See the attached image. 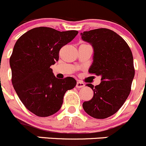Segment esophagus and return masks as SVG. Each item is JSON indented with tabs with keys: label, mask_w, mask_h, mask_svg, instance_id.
Returning <instances> with one entry per match:
<instances>
[{
	"label": "esophagus",
	"mask_w": 146,
	"mask_h": 146,
	"mask_svg": "<svg viewBox=\"0 0 146 146\" xmlns=\"http://www.w3.org/2000/svg\"><path fill=\"white\" fill-rule=\"evenodd\" d=\"M85 86L84 83H83L82 82H80V81H79V82H76V87L78 88V89H80V88H82L84 87V86Z\"/></svg>",
	"instance_id": "esophagus-1"
}]
</instances>
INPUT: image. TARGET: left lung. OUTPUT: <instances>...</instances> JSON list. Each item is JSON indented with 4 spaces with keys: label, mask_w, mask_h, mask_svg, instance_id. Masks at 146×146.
Wrapping results in <instances>:
<instances>
[{
    "label": "left lung",
    "mask_w": 146,
    "mask_h": 146,
    "mask_svg": "<svg viewBox=\"0 0 146 146\" xmlns=\"http://www.w3.org/2000/svg\"><path fill=\"white\" fill-rule=\"evenodd\" d=\"M81 35L94 50L89 72L102 76L99 85L86 84L94 96L84 102L83 109L92 117L106 119L120 109L130 94L135 75L132 52L126 42L109 29H95Z\"/></svg>",
    "instance_id": "8db88e82"
}]
</instances>
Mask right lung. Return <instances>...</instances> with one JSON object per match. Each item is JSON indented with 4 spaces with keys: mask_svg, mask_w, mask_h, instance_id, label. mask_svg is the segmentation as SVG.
Segmentation results:
<instances>
[{
    "mask_svg": "<svg viewBox=\"0 0 146 146\" xmlns=\"http://www.w3.org/2000/svg\"><path fill=\"white\" fill-rule=\"evenodd\" d=\"M78 34L47 27L29 30L18 38L10 57L12 84L22 103L30 112L47 117L58 111L67 90L76 82L71 76L56 78L50 66L59 60V52Z\"/></svg>",
    "mask_w": 146,
    "mask_h": 146,
    "instance_id": "add662e5",
    "label": "right lung"
}]
</instances>
